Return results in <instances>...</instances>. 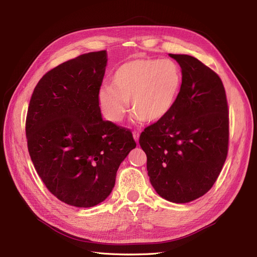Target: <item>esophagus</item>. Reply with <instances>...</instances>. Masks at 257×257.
<instances>
[{"instance_id":"1","label":"esophagus","mask_w":257,"mask_h":257,"mask_svg":"<svg viewBox=\"0 0 257 257\" xmlns=\"http://www.w3.org/2000/svg\"><path fill=\"white\" fill-rule=\"evenodd\" d=\"M133 137H134V139L136 141V143H138V141H139V133H138L137 131L133 132Z\"/></svg>"}]
</instances>
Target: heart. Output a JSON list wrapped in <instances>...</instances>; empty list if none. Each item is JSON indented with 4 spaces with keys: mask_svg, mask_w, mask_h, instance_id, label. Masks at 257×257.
<instances>
[{
    "mask_svg": "<svg viewBox=\"0 0 257 257\" xmlns=\"http://www.w3.org/2000/svg\"><path fill=\"white\" fill-rule=\"evenodd\" d=\"M182 84L180 66L172 59H135L120 65L112 84L97 92L100 110L107 120L119 123L128 107L135 121L158 122L174 107Z\"/></svg>",
    "mask_w": 257,
    "mask_h": 257,
    "instance_id": "b5f03b06",
    "label": "heart"
}]
</instances>
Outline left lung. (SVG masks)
<instances>
[{
	"mask_svg": "<svg viewBox=\"0 0 257 257\" xmlns=\"http://www.w3.org/2000/svg\"><path fill=\"white\" fill-rule=\"evenodd\" d=\"M169 56L182 69L180 92L165 118L145 128L139 144L154 190L184 204L205 195L221 173L228 152V105L211 68L188 54Z\"/></svg>",
	"mask_w": 257,
	"mask_h": 257,
	"instance_id": "8db88e82",
	"label": "left lung"
}]
</instances>
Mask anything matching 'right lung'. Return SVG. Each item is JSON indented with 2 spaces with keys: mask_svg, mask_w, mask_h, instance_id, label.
<instances>
[{
  "mask_svg": "<svg viewBox=\"0 0 257 257\" xmlns=\"http://www.w3.org/2000/svg\"><path fill=\"white\" fill-rule=\"evenodd\" d=\"M106 64L102 50L50 69L28 108V150L38 176L58 199L79 208L108 197L116 170L136 147L130 130L102 119L97 92Z\"/></svg>",
  "mask_w": 257,
  "mask_h": 257,
  "instance_id": "right-lung-1",
  "label": "right lung"
}]
</instances>
